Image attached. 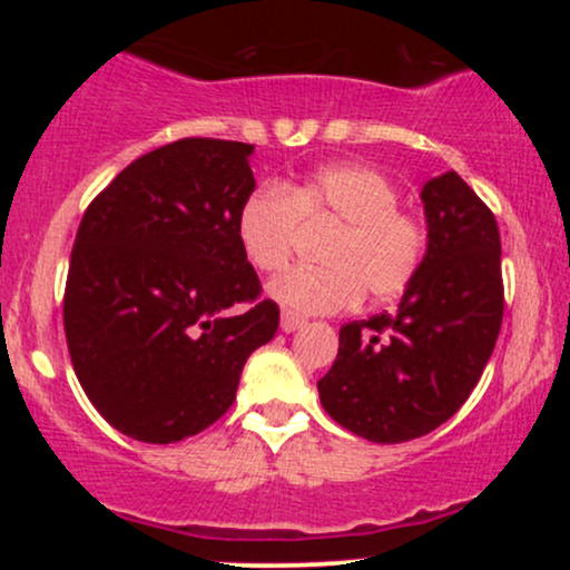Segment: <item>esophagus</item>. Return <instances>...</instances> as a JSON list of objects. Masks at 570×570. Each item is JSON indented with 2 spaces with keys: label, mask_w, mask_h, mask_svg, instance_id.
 Returning a JSON list of instances; mask_svg holds the SVG:
<instances>
[{
  "label": "esophagus",
  "mask_w": 570,
  "mask_h": 570,
  "mask_svg": "<svg viewBox=\"0 0 570 570\" xmlns=\"http://www.w3.org/2000/svg\"><path fill=\"white\" fill-rule=\"evenodd\" d=\"M305 324H307L305 318L294 316V313H281V330H284L286 335H289V332H297V330H303Z\"/></svg>",
  "instance_id": "34e87169"
}]
</instances>
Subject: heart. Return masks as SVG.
Segmentation results:
<instances>
[{
	"instance_id": "b5f03b06",
	"label": "heart",
	"mask_w": 570,
	"mask_h": 570,
	"mask_svg": "<svg viewBox=\"0 0 570 570\" xmlns=\"http://www.w3.org/2000/svg\"><path fill=\"white\" fill-rule=\"evenodd\" d=\"M399 193L375 168L332 163L286 187L254 189L235 214L246 263L273 273L289 259L297 222L335 225L318 246L322 265H303L271 281L267 294L294 313H335L391 299L412 284L426 257V230L402 212Z\"/></svg>"
}]
</instances>
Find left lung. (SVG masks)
Segmentation results:
<instances>
[{"label": "left lung", "instance_id": "obj_1", "mask_svg": "<svg viewBox=\"0 0 570 570\" xmlns=\"http://www.w3.org/2000/svg\"><path fill=\"white\" fill-rule=\"evenodd\" d=\"M426 257L394 313L340 330L318 381L324 410L370 442L417 440L466 402L503 318L501 235L493 212L455 171L421 189Z\"/></svg>", "mask_w": 570, "mask_h": 570}]
</instances>
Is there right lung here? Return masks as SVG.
Masks as SVG:
<instances>
[{
	"mask_svg": "<svg viewBox=\"0 0 570 570\" xmlns=\"http://www.w3.org/2000/svg\"><path fill=\"white\" fill-rule=\"evenodd\" d=\"M254 144L179 139L141 155L90 203L63 294L77 381L130 440L171 444L230 410L278 305L235 238ZM248 304L246 312L232 307Z\"/></svg>",
	"mask_w": 570,
	"mask_h": 570,
	"instance_id": "right-lung-1",
	"label": "right lung"
}]
</instances>
